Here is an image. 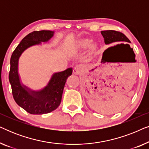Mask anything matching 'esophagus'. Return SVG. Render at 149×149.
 <instances>
[{"instance_id": "obj_1", "label": "esophagus", "mask_w": 149, "mask_h": 149, "mask_svg": "<svg viewBox=\"0 0 149 149\" xmlns=\"http://www.w3.org/2000/svg\"><path fill=\"white\" fill-rule=\"evenodd\" d=\"M81 70H82V68H81V66H77L74 67V69H73V73H74V74H79V73L81 72Z\"/></svg>"}]
</instances>
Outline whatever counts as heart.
Wrapping results in <instances>:
<instances>
[{
  "instance_id": "b5f03b06",
  "label": "heart",
  "mask_w": 149,
  "mask_h": 149,
  "mask_svg": "<svg viewBox=\"0 0 149 149\" xmlns=\"http://www.w3.org/2000/svg\"><path fill=\"white\" fill-rule=\"evenodd\" d=\"M89 45H90V41L87 39L79 40L78 42V46L80 48H87Z\"/></svg>"
}]
</instances>
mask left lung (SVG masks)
Wrapping results in <instances>:
<instances>
[{"label": "left lung", "instance_id": "8db88e82", "mask_svg": "<svg viewBox=\"0 0 149 149\" xmlns=\"http://www.w3.org/2000/svg\"><path fill=\"white\" fill-rule=\"evenodd\" d=\"M102 35L104 38V42L106 45H109L113 42H130V40L128 39L127 36L123 34L122 32L115 31V30H104L101 32ZM124 45V44H121ZM126 45L129 46L128 44Z\"/></svg>", "mask_w": 149, "mask_h": 149}]
</instances>
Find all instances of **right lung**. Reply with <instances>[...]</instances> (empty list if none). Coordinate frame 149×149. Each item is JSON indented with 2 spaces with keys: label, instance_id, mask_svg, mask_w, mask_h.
Returning <instances> with one entry per match:
<instances>
[{
  "label": "right lung",
  "instance_id": "1",
  "mask_svg": "<svg viewBox=\"0 0 149 149\" xmlns=\"http://www.w3.org/2000/svg\"><path fill=\"white\" fill-rule=\"evenodd\" d=\"M54 31H34L26 36L18 45L10 60L9 79L15 102L28 113L42 115L52 112L60 104L66 81L72 73V68L56 72L48 84L39 91H33L22 84L18 73V61L22 53L30 47L47 42L53 37Z\"/></svg>",
  "mask_w": 149,
  "mask_h": 149
}]
</instances>
